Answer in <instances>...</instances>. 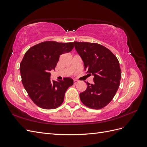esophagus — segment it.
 Segmentation results:
<instances>
[{"instance_id":"1","label":"esophagus","mask_w":147,"mask_h":147,"mask_svg":"<svg viewBox=\"0 0 147 147\" xmlns=\"http://www.w3.org/2000/svg\"><path fill=\"white\" fill-rule=\"evenodd\" d=\"M78 82V81L77 80H74V83L75 84H76Z\"/></svg>"}]
</instances>
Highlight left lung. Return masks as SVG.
<instances>
[{
    "mask_svg": "<svg viewBox=\"0 0 147 147\" xmlns=\"http://www.w3.org/2000/svg\"><path fill=\"white\" fill-rule=\"evenodd\" d=\"M84 70L94 75V83L80 94L82 103L92 109H100L112 101L119 86L121 69L117 57L109 49L96 43L74 42Z\"/></svg>",
    "mask_w": 147,
    "mask_h": 147,
    "instance_id": "1",
    "label": "left lung"
}]
</instances>
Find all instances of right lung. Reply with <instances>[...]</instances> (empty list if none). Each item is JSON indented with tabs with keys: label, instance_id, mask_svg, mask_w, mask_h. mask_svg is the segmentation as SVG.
Masks as SVG:
<instances>
[{
	"label": "right lung",
	"instance_id": "1",
	"mask_svg": "<svg viewBox=\"0 0 147 147\" xmlns=\"http://www.w3.org/2000/svg\"><path fill=\"white\" fill-rule=\"evenodd\" d=\"M74 42L47 41L37 44L26 52L20 70L21 81L34 103L43 109H55L64 101L67 90L74 84L71 78L51 80L50 70L55 69L60 55L74 48Z\"/></svg>",
	"mask_w": 147,
	"mask_h": 147
}]
</instances>
